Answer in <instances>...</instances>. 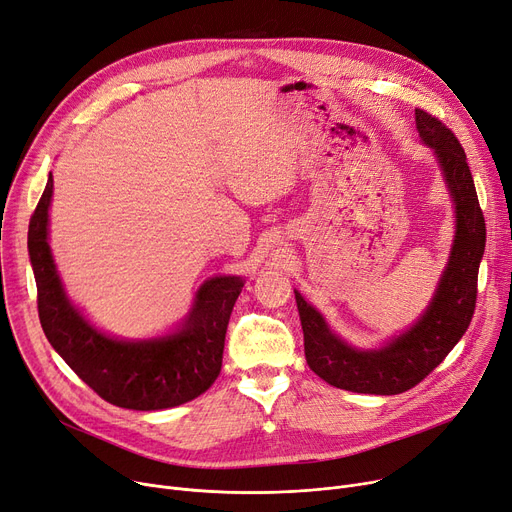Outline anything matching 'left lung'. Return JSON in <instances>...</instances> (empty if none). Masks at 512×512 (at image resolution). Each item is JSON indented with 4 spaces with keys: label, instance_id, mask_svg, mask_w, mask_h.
Masks as SVG:
<instances>
[{
    "label": "left lung",
    "instance_id": "obj_1",
    "mask_svg": "<svg viewBox=\"0 0 512 512\" xmlns=\"http://www.w3.org/2000/svg\"><path fill=\"white\" fill-rule=\"evenodd\" d=\"M415 126L424 142L434 148L457 204L455 246L426 314L384 349L359 351L330 333L322 316L295 291L308 366L328 384L353 393L399 395L413 388L444 362L475 312L486 221L465 150L453 130L424 109H415Z\"/></svg>",
    "mask_w": 512,
    "mask_h": 512
}]
</instances>
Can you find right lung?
Returning <instances> with one entry per match:
<instances>
[{"label":"right lung","mask_w":512,"mask_h":512,"mask_svg":"<svg viewBox=\"0 0 512 512\" xmlns=\"http://www.w3.org/2000/svg\"><path fill=\"white\" fill-rule=\"evenodd\" d=\"M53 192L49 173L45 192L28 223V254L37 281V308L43 333L64 362L111 405L157 411L202 395L221 372L225 333L239 277H215L202 285L194 310L179 330L161 341L124 343L90 326L66 299L47 244V210Z\"/></svg>","instance_id":"1"}]
</instances>
